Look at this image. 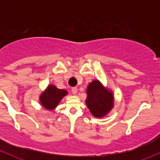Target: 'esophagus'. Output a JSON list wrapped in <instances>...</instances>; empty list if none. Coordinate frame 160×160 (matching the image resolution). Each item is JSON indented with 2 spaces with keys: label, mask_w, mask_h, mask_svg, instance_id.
I'll use <instances>...</instances> for the list:
<instances>
[{
  "label": "esophagus",
  "mask_w": 160,
  "mask_h": 160,
  "mask_svg": "<svg viewBox=\"0 0 160 160\" xmlns=\"http://www.w3.org/2000/svg\"><path fill=\"white\" fill-rule=\"evenodd\" d=\"M71 92H72L73 95H76L77 92H78V88L73 87L72 89H71Z\"/></svg>",
  "instance_id": "1"
}]
</instances>
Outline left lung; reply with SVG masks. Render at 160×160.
I'll return each mask as SVG.
<instances>
[{"instance_id":"8db88e82","label":"left lung","mask_w":160,"mask_h":160,"mask_svg":"<svg viewBox=\"0 0 160 160\" xmlns=\"http://www.w3.org/2000/svg\"><path fill=\"white\" fill-rule=\"evenodd\" d=\"M86 104L93 117L102 118L107 116L114 106L113 91L104 86L98 80L89 82L86 88Z\"/></svg>"}]
</instances>
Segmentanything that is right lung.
I'll list each match as a JSON object with an SVG mask.
<instances>
[{"instance_id": "obj_1", "label": "right lung", "mask_w": 160, "mask_h": 160, "mask_svg": "<svg viewBox=\"0 0 160 160\" xmlns=\"http://www.w3.org/2000/svg\"><path fill=\"white\" fill-rule=\"evenodd\" d=\"M68 95L65 89H59L56 86L49 84L40 95V104L46 110L51 111L56 108L64 97Z\"/></svg>"}]
</instances>
